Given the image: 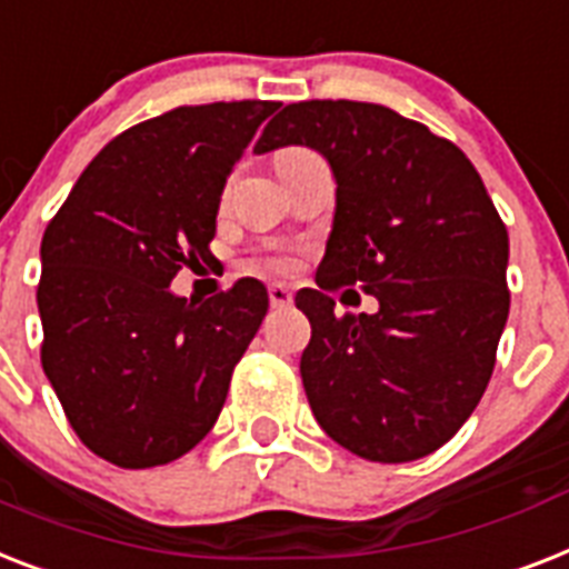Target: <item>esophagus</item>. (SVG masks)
Wrapping results in <instances>:
<instances>
[{
    "label": "esophagus",
    "instance_id": "34e87169",
    "mask_svg": "<svg viewBox=\"0 0 569 569\" xmlns=\"http://www.w3.org/2000/svg\"><path fill=\"white\" fill-rule=\"evenodd\" d=\"M269 300L274 309H286V307H292V292H289L286 286L274 283L269 286Z\"/></svg>",
    "mask_w": 569,
    "mask_h": 569
}]
</instances>
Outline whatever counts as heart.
Here are the masks:
<instances>
[{
  "label": "heart",
  "mask_w": 569,
  "mask_h": 569,
  "mask_svg": "<svg viewBox=\"0 0 569 569\" xmlns=\"http://www.w3.org/2000/svg\"><path fill=\"white\" fill-rule=\"evenodd\" d=\"M283 151H292V149H283ZM283 151H277V154H283ZM266 266L274 271H292L295 269V260L292 257H271V260H266Z\"/></svg>",
  "instance_id": "1"
}]
</instances>
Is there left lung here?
<instances>
[{"label": "left lung", "instance_id": "left-lung-1", "mask_svg": "<svg viewBox=\"0 0 569 569\" xmlns=\"http://www.w3.org/2000/svg\"><path fill=\"white\" fill-rule=\"evenodd\" d=\"M309 146L336 174V219L316 289L295 295L312 325L300 377L327 436L400 465L447 445L488 389L509 318V233L465 151L371 101L286 104L253 151ZM359 284L373 317L335 316Z\"/></svg>", "mask_w": 569, "mask_h": 569}]
</instances>
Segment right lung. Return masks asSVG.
I'll return each instance as SVG.
<instances>
[{
    "mask_svg": "<svg viewBox=\"0 0 569 569\" xmlns=\"http://www.w3.org/2000/svg\"><path fill=\"white\" fill-rule=\"evenodd\" d=\"M277 101L183 104L104 146L43 233L40 362L81 445L117 468L180 459L219 418L269 312L260 280L172 295L210 260L221 189Z\"/></svg>",
    "mask_w": 569,
    "mask_h": 569,
    "instance_id": "1",
    "label": "right lung"
}]
</instances>
